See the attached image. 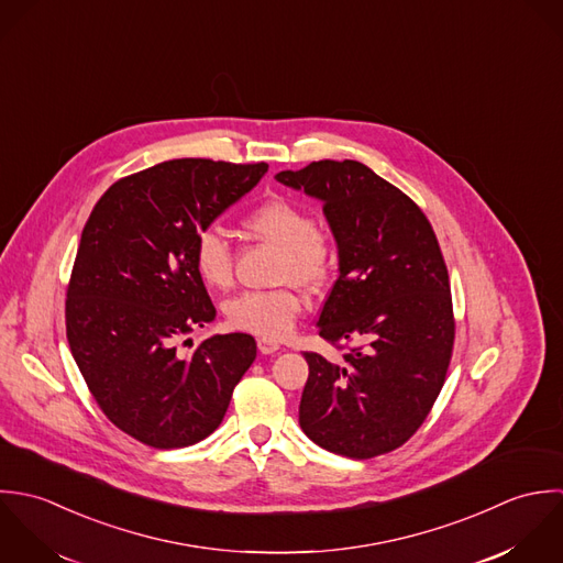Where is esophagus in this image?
Instances as JSON below:
<instances>
[{
  "label": "esophagus",
  "mask_w": 563,
  "mask_h": 563,
  "mask_svg": "<svg viewBox=\"0 0 563 563\" xmlns=\"http://www.w3.org/2000/svg\"><path fill=\"white\" fill-rule=\"evenodd\" d=\"M256 345H258L261 354H274V352L280 350V345L276 341H272V339L261 338L256 341Z\"/></svg>",
  "instance_id": "34e87169"
}]
</instances>
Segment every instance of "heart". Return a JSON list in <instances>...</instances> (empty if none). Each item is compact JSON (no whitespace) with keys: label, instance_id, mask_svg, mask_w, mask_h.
I'll return each instance as SVG.
<instances>
[{"label":"heart","instance_id":"b5f03b06","mask_svg":"<svg viewBox=\"0 0 563 563\" xmlns=\"http://www.w3.org/2000/svg\"><path fill=\"white\" fill-rule=\"evenodd\" d=\"M243 228L252 236L280 247L276 280L291 285L269 291H243L230 298L224 307L225 322L258 338H287L305 309V300L294 285L318 291L329 283L335 267L333 239L318 228L307 209L280 196L254 207L243 218ZM194 265L211 289L230 287L232 254L220 230L207 228L196 236Z\"/></svg>","mask_w":563,"mask_h":563}]
</instances>
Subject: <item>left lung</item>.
<instances>
[{"label": "left lung", "mask_w": 563, "mask_h": 563, "mask_svg": "<svg viewBox=\"0 0 563 563\" xmlns=\"http://www.w3.org/2000/svg\"><path fill=\"white\" fill-rule=\"evenodd\" d=\"M276 180L324 202L339 247L318 333L343 354L305 352L300 427L350 459L391 452L431 413L452 356L449 269L433 225L358 161H318Z\"/></svg>", "instance_id": "8db88e82"}]
</instances>
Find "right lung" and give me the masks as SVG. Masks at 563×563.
Here are the masks:
<instances>
[{
  "mask_svg": "<svg viewBox=\"0 0 563 563\" xmlns=\"http://www.w3.org/2000/svg\"><path fill=\"white\" fill-rule=\"evenodd\" d=\"M265 172V163L165 161L119 178L85 224L65 302L69 347L104 416L145 446L209 438L256 358L245 333L213 335L189 354L178 341L216 320L194 265L196 236Z\"/></svg>",
  "mask_w": 563,
  "mask_h": 563,
  "instance_id": "right-lung-1",
  "label": "right lung"
}]
</instances>
